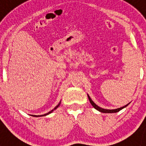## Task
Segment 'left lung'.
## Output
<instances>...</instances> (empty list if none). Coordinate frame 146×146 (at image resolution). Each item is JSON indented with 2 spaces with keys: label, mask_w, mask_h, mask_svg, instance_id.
<instances>
[{
  "label": "left lung",
  "mask_w": 146,
  "mask_h": 146,
  "mask_svg": "<svg viewBox=\"0 0 146 146\" xmlns=\"http://www.w3.org/2000/svg\"><path fill=\"white\" fill-rule=\"evenodd\" d=\"M88 99L89 101H90V102H91V105H92L93 107H94V108L96 110H97L98 111L101 112V113H118V112H119L120 110H121L122 109H123V108H126V106H128L129 104V103L127 104H126L125 106L123 107H121V108H117V109H114V110H108V109H104V108H100V107H99L98 105H96L95 103L94 102L92 101V99H91V97L89 96V95L88 94Z\"/></svg>",
  "instance_id": "1"
}]
</instances>
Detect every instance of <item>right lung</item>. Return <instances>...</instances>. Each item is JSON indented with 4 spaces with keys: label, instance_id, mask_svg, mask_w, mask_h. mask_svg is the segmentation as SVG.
Here are the masks:
<instances>
[{
    "label": "right lung",
    "instance_id": "add662e5",
    "mask_svg": "<svg viewBox=\"0 0 146 146\" xmlns=\"http://www.w3.org/2000/svg\"><path fill=\"white\" fill-rule=\"evenodd\" d=\"M60 102H59V104H58L57 106H56V107H55V108H54L53 110H51V111H50V112H49V113H46V114H44V115H32V116H33V117H42V116H45V115H49V114H50V113H52V112H53L54 110H55L57 109V108H58V107H59V105H60Z\"/></svg>",
    "mask_w": 146,
    "mask_h": 146
}]
</instances>
